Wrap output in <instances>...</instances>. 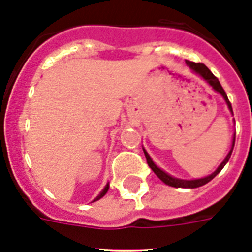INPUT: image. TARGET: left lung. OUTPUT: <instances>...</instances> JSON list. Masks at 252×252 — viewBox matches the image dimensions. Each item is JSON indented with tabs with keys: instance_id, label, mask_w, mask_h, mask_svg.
Segmentation results:
<instances>
[{
	"instance_id": "left-lung-1",
	"label": "left lung",
	"mask_w": 252,
	"mask_h": 252,
	"mask_svg": "<svg viewBox=\"0 0 252 252\" xmlns=\"http://www.w3.org/2000/svg\"><path fill=\"white\" fill-rule=\"evenodd\" d=\"M186 64L188 65V66L191 67L192 70L194 71V73H197L198 75H201L202 78H204L206 82H208L209 84H210L213 88H214L217 92H219V94H221V96L224 97V100H225V102L228 103V107H229V110L233 113V110H232V105H230L229 100H228L227 97V94H225V91L223 90V87H221V84L219 83V80H218V78L215 77L214 74L211 73L210 70L208 69V66L205 64H202V63H193V61H186ZM234 141H236V134L233 136V143H232V149H230L229 154L227 155V158H224V161L221 162L220 165H219V168L215 170L213 174H210L209 177H205V178H201V179H193V181H183V179H177V178H173V177H170L169 174H166L165 172H162L161 169L158 168V166L154 164V161L151 160V158L149 156V154L143 150V152H145V156H146V160H147V164H149L150 168L152 169V172L155 173L156 175H158V178L161 179L165 185L168 186H172V187H182V188H196V187H200V186H204L206 185L208 182H210L211 179L214 178L215 175L219 174V172H220L221 169L224 168V165L227 164L228 160H229L230 155H232V151H233V147H234Z\"/></svg>"
}]
</instances>
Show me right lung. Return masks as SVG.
Returning <instances> with one entry per match:
<instances>
[{
    "label": "right lung",
    "instance_id": "1",
    "mask_svg": "<svg viewBox=\"0 0 252 252\" xmlns=\"http://www.w3.org/2000/svg\"><path fill=\"white\" fill-rule=\"evenodd\" d=\"M107 189H109V185L105 186V188H103V189H102V192H101V193L98 194V196H97L96 198H94V201H97V200H100V198L102 197V196H105V193H106V192H107Z\"/></svg>",
    "mask_w": 252,
    "mask_h": 252
}]
</instances>
